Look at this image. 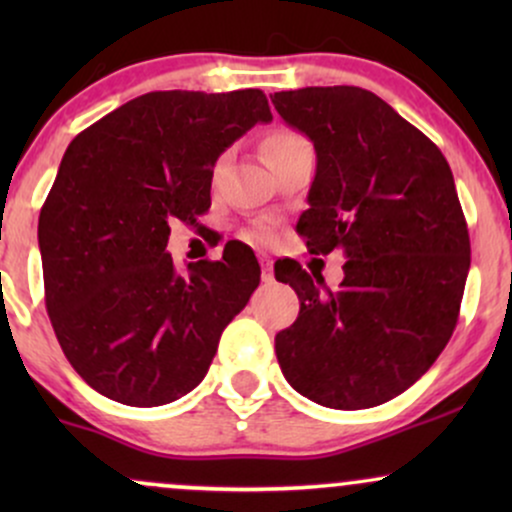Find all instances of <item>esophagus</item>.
I'll list each match as a JSON object with an SVG mask.
<instances>
[{
	"instance_id": "obj_1",
	"label": "esophagus",
	"mask_w": 512,
	"mask_h": 512,
	"mask_svg": "<svg viewBox=\"0 0 512 512\" xmlns=\"http://www.w3.org/2000/svg\"><path fill=\"white\" fill-rule=\"evenodd\" d=\"M260 264H262V281H272L274 279V267H272V260L269 257H260Z\"/></svg>"
}]
</instances>
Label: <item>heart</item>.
I'll list each match as a JSON object with an SVG mask.
<instances>
[{"label":"heart","mask_w":512,"mask_h":512,"mask_svg":"<svg viewBox=\"0 0 512 512\" xmlns=\"http://www.w3.org/2000/svg\"><path fill=\"white\" fill-rule=\"evenodd\" d=\"M301 139H303V137H298V134H293V132H286V129H279V132H272L267 139H264V144H262L264 156L274 154V151H279V149H286V146L301 142ZM250 238L257 240V243H262V240H269V228H267V226L252 228Z\"/></svg>","instance_id":"b5f03b06"}]
</instances>
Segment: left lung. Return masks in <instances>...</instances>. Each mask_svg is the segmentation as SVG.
<instances>
[{"label":"left lung","mask_w":512,"mask_h":512,"mask_svg":"<svg viewBox=\"0 0 512 512\" xmlns=\"http://www.w3.org/2000/svg\"><path fill=\"white\" fill-rule=\"evenodd\" d=\"M272 103L317 154L296 231L315 255L346 257L337 291L298 262L274 264L301 301L274 339L281 373L322 407H375L414 385L457 325L472 250L452 170L366 88L308 86Z\"/></svg>","instance_id":"obj_1"}]
</instances>
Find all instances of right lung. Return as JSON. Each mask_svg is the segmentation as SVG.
<instances>
[{"instance_id": "obj_1", "label": "right lung", "mask_w": 512, "mask_h": 512, "mask_svg": "<svg viewBox=\"0 0 512 512\" xmlns=\"http://www.w3.org/2000/svg\"><path fill=\"white\" fill-rule=\"evenodd\" d=\"M260 88L151 91L93 122L64 151L38 219L45 305L64 356L129 407H161L202 383L221 332L260 284L248 245L178 272L170 221L211 207L219 156L269 122Z\"/></svg>"}]
</instances>
